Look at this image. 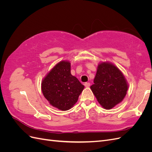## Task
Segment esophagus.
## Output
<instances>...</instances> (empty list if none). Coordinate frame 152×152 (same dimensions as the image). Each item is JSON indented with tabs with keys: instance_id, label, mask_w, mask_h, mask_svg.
Here are the masks:
<instances>
[{
	"instance_id": "1",
	"label": "esophagus",
	"mask_w": 152,
	"mask_h": 152,
	"mask_svg": "<svg viewBox=\"0 0 152 152\" xmlns=\"http://www.w3.org/2000/svg\"><path fill=\"white\" fill-rule=\"evenodd\" d=\"M84 86L86 87H89L90 86V83H89V82H86V83L84 84Z\"/></svg>"
}]
</instances>
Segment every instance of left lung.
Segmentation results:
<instances>
[{"instance_id":"left-lung-1","label":"left lung","mask_w":152,"mask_h":152,"mask_svg":"<svg viewBox=\"0 0 152 152\" xmlns=\"http://www.w3.org/2000/svg\"><path fill=\"white\" fill-rule=\"evenodd\" d=\"M90 88L102 107L110 110L121 103L127 94L129 84L122 72L113 63L100 62Z\"/></svg>"}]
</instances>
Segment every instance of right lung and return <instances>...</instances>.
Wrapping results in <instances>:
<instances>
[{"label":"right lung","mask_w":152,"mask_h":152,"mask_svg":"<svg viewBox=\"0 0 152 152\" xmlns=\"http://www.w3.org/2000/svg\"><path fill=\"white\" fill-rule=\"evenodd\" d=\"M84 88V86L71 74V64L67 60L56 64L41 82L45 98L53 107L61 111L74 106Z\"/></svg>","instance_id":"right-lung-1"}]
</instances>
